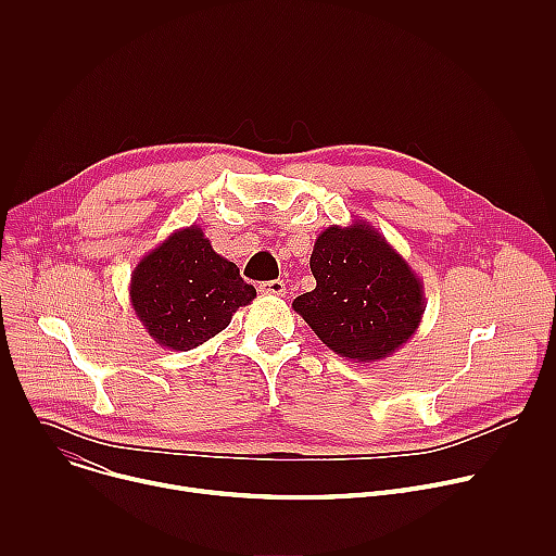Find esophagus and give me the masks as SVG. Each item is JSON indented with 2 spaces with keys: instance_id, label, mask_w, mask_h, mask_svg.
Masks as SVG:
<instances>
[{
  "instance_id": "obj_1",
  "label": "esophagus",
  "mask_w": 556,
  "mask_h": 556,
  "mask_svg": "<svg viewBox=\"0 0 556 556\" xmlns=\"http://www.w3.org/2000/svg\"><path fill=\"white\" fill-rule=\"evenodd\" d=\"M260 292H264V294H277V296H281V294H286V283H283L281 279H275V281H264V283L260 286Z\"/></svg>"
}]
</instances>
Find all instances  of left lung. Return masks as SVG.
<instances>
[{
  "mask_svg": "<svg viewBox=\"0 0 556 556\" xmlns=\"http://www.w3.org/2000/svg\"><path fill=\"white\" fill-rule=\"evenodd\" d=\"M309 270L316 288L292 307L334 354L376 363L418 332L422 279L369 222L328 226L316 237Z\"/></svg>",
  "mask_w": 556,
  "mask_h": 556,
  "instance_id": "8db88e82",
  "label": "left lung"
}]
</instances>
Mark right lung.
Masks as SVG:
<instances>
[{
  "mask_svg": "<svg viewBox=\"0 0 556 556\" xmlns=\"http://www.w3.org/2000/svg\"><path fill=\"white\" fill-rule=\"evenodd\" d=\"M257 296L240 268L217 255L198 224L178 228L131 273L129 301L144 332L167 350L189 352Z\"/></svg>",
  "mask_w": 556,
  "mask_h": 556,
  "instance_id": "right-lung-1",
  "label": "right lung"
}]
</instances>
